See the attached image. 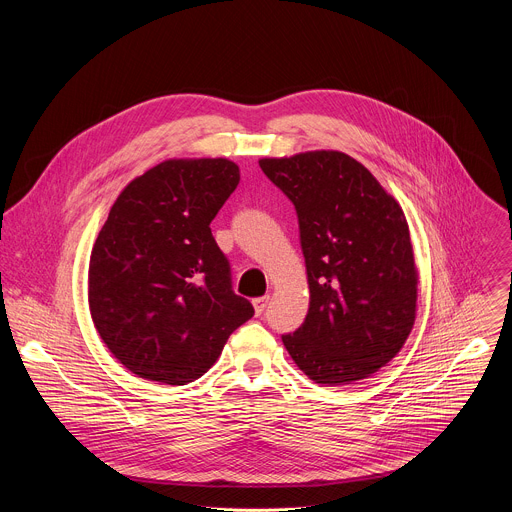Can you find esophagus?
Returning <instances> with one entry per match:
<instances>
[{"mask_svg":"<svg viewBox=\"0 0 512 512\" xmlns=\"http://www.w3.org/2000/svg\"><path fill=\"white\" fill-rule=\"evenodd\" d=\"M267 304H269V296H263V298H255V300H253V308H255V314H257V316H261V314L265 312Z\"/></svg>","mask_w":512,"mask_h":512,"instance_id":"1","label":"esophagus"}]
</instances>
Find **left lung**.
Returning <instances> with one entry per match:
<instances>
[{"label":"left lung","instance_id":"1","mask_svg":"<svg viewBox=\"0 0 512 512\" xmlns=\"http://www.w3.org/2000/svg\"><path fill=\"white\" fill-rule=\"evenodd\" d=\"M263 174L296 206L310 285L304 324L281 340L320 385L367 379L401 350L417 306L405 214L342 152L265 158Z\"/></svg>","mask_w":512,"mask_h":512}]
</instances>
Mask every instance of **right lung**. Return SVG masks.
Instances as JSON below:
<instances>
[{
	"instance_id": "right-lung-1",
	"label": "right lung",
	"mask_w": 512,
	"mask_h": 512,
	"mask_svg": "<svg viewBox=\"0 0 512 512\" xmlns=\"http://www.w3.org/2000/svg\"><path fill=\"white\" fill-rule=\"evenodd\" d=\"M223 158L168 160L125 186L91 253L89 308L115 358L141 379H200L253 314L233 291L210 223L235 192Z\"/></svg>"
}]
</instances>
